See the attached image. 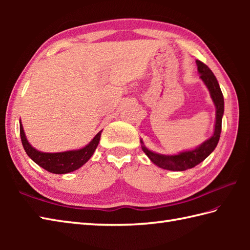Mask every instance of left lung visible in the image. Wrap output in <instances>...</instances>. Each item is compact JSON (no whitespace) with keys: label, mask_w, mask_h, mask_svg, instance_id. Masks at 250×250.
<instances>
[{"label":"left lung","mask_w":250,"mask_h":250,"mask_svg":"<svg viewBox=\"0 0 250 250\" xmlns=\"http://www.w3.org/2000/svg\"><path fill=\"white\" fill-rule=\"evenodd\" d=\"M195 62L196 65H198V71L201 75L200 78L206 84V87L210 93V98L216 106V122L214 134L208 140L202 143L200 146L194 148V149L183 151L179 152L178 155L172 156L160 155V153L149 150L147 147H145L144 143L141 140L142 149L146 153L147 157L150 159V161L155 163L159 167L168 169V171H186V169L192 168L195 166H198L199 163L204 161L214 151L219 142L222 116H224L225 111L224 95H222L217 78L215 77L213 72L210 71V68L199 60H196Z\"/></svg>","instance_id":"8db88e82"}]
</instances>
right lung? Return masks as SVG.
I'll list each match as a JSON object with an SVG mask.
<instances>
[{"mask_svg":"<svg viewBox=\"0 0 250 250\" xmlns=\"http://www.w3.org/2000/svg\"><path fill=\"white\" fill-rule=\"evenodd\" d=\"M101 133H102V131H100L93 137V140L87 146L82 148V149L68 150L63 152H42L36 150L34 147L30 145V143L25 137L22 124L20 122V137L26 155L37 166H40L41 167L45 168L46 171L54 174H66L83 167L92 157L94 150L97 149L101 139Z\"/></svg>","mask_w":250,"mask_h":250,"instance_id":"1","label":"right lung"}]
</instances>
